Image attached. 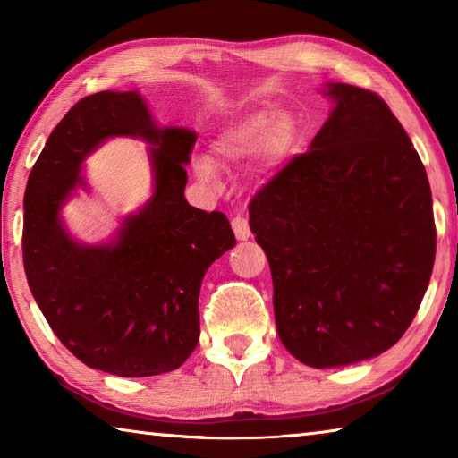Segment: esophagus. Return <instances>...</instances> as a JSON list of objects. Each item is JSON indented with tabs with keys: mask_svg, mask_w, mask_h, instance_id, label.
<instances>
[{
	"mask_svg": "<svg viewBox=\"0 0 458 458\" xmlns=\"http://www.w3.org/2000/svg\"><path fill=\"white\" fill-rule=\"evenodd\" d=\"M232 228H234V234L238 240H246L250 236V226H248V220L244 216H234V218H232Z\"/></svg>",
	"mask_w": 458,
	"mask_h": 458,
	"instance_id": "34e87169",
	"label": "esophagus"
}]
</instances>
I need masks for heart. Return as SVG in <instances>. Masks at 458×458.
Wrapping results in <instances>:
<instances>
[{"mask_svg": "<svg viewBox=\"0 0 458 458\" xmlns=\"http://www.w3.org/2000/svg\"><path fill=\"white\" fill-rule=\"evenodd\" d=\"M293 137L294 127L289 117L276 111H254L222 129L212 141V153L220 164H238L262 151L268 159H276L289 151ZM196 174L201 182H216V169L210 161L198 159Z\"/></svg>", "mask_w": 458, "mask_h": 458, "instance_id": "1", "label": "heart"}]
</instances>
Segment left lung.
Instances as JSON below:
<instances>
[{"label":"left lung","mask_w":458,"mask_h":458,"mask_svg":"<svg viewBox=\"0 0 458 458\" xmlns=\"http://www.w3.org/2000/svg\"><path fill=\"white\" fill-rule=\"evenodd\" d=\"M331 117L248 206L273 275L276 331L311 368L374 358L404 335L430 283L426 169L376 92L329 84Z\"/></svg>","instance_id":"8db88e82"}]
</instances>
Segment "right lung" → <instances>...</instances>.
<instances>
[{
    "mask_svg": "<svg viewBox=\"0 0 458 458\" xmlns=\"http://www.w3.org/2000/svg\"><path fill=\"white\" fill-rule=\"evenodd\" d=\"M117 134L156 145V191L123 223L117 243L76 245L61 228L59 206L83 184V157ZM193 145V131L155 125L137 92L103 90L64 114L30 172L21 234L30 291L62 345L89 368L159 376L196 350L201 278L236 238L222 212L198 210L183 196Z\"/></svg>",
    "mask_w": 458,
    "mask_h": 458,
    "instance_id": "add662e5",
    "label": "right lung"
}]
</instances>
